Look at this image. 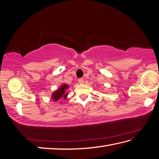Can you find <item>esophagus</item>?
Segmentation results:
<instances>
[{"instance_id":"esophagus-1","label":"esophagus","mask_w":159,"mask_h":159,"mask_svg":"<svg viewBox=\"0 0 159 159\" xmlns=\"http://www.w3.org/2000/svg\"><path fill=\"white\" fill-rule=\"evenodd\" d=\"M78 81H79V83L80 84H83L84 83V79H83V78H80V79H79V80H78Z\"/></svg>"}]
</instances>
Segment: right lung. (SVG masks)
I'll list each match as a JSON object with an SVG mask.
<instances>
[{
    "instance_id": "1",
    "label": "right lung",
    "mask_w": 159,
    "mask_h": 159,
    "mask_svg": "<svg viewBox=\"0 0 159 159\" xmlns=\"http://www.w3.org/2000/svg\"><path fill=\"white\" fill-rule=\"evenodd\" d=\"M70 87V86L67 84H62L60 86L58 89L52 93L51 98L53 101H59L61 98L66 100L67 98V96L68 95V92H67V89Z\"/></svg>"
}]
</instances>
